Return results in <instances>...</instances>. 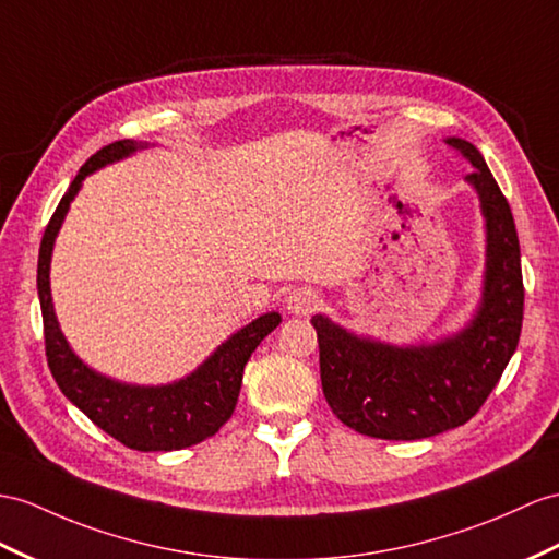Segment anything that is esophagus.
<instances>
[{"mask_svg":"<svg viewBox=\"0 0 559 559\" xmlns=\"http://www.w3.org/2000/svg\"><path fill=\"white\" fill-rule=\"evenodd\" d=\"M318 308V294L310 287H298L287 296V310L292 316H310Z\"/></svg>","mask_w":559,"mask_h":559,"instance_id":"obj_1","label":"esophagus"}]
</instances>
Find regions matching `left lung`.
Returning <instances> with one entry per match:
<instances>
[{
    "instance_id": "obj_1",
    "label": "left lung",
    "mask_w": 559,
    "mask_h": 559,
    "mask_svg": "<svg viewBox=\"0 0 559 559\" xmlns=\"http://www.w3.org/2000/svg\"><path fill=\"white\" fill-rule=\"evenodd\" d=\"M474 168L465 182L479 197L486 233L481 298L462 330L437 342L389 344L312 316L320 379L332 413L365 437L415 441L465 425L498 384L520 344L524 284L520 239L508 199L479 148L445 138Z\"/></svg>"
}]
</instances>
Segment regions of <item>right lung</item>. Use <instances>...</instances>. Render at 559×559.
<instances>
[{"label":"right lung","mask_w":559,"mask_h":559,"mask_svg":"<svg viewBox=\"0 0 559 559\" xmlns=\"http://www.w3.org/2000/svg\"><path fill=\"white\" fill-rule=\"evenodd\" d=\"M148 146H152L148 142L120 140L99 148L80 168L57 211H53L37 258V296L45 322L47 362L53 379H57L63 396L78 411H83L94 425L104 429L108 437L144 453L180 451V448H189L213 437L235 413L243 367H247L251 353L282 322L280 312H263L261 318L251 320L233 336H227L197 370L168 384L146 386L118 382V379L92 370L87 362L80 360L63 336L57 312H53L49 282L53 241L59 237L66 213L83 187L85 177L104 166H111V163L130 158Z\"/></svg>","instance_id":"obj_1"}]
</instances>
